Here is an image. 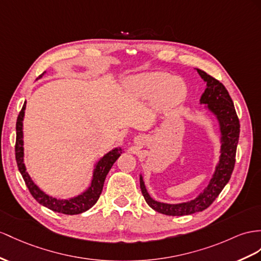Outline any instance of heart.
Returning a JSON list of instances; mask_svg holds the SVG:
<instances>
[{
  "instance_id": "1",
  "label": "heart",
  "mask_w": 261,
  "mask_h": 261,
  "mask_svg": "<svg viewBox=\"0 0 261 261\" xmlns=\"http://www.w3.org/2000/svg\"><path fill=\"white\" fill-rule=\"evenodd\" d=\"M128 88L138 99H151L162 108H169L184 98L186 87L183 80L166 72H148L129 78Z\"/></svg>"
}]
</instances>
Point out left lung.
I'll use <instances>...</instances> for the list:
<instances>
[{"label": "left lung", "mask_w": 261, "mask_h": 261, "mask_svg": "<svg viewBox=\"0 0 261 261\" xmlns=\"http://www.w3.org/2000/svg\"><path fill=\"white\" fill-rule=\"evenodd\" d=\"M197 72L206 83V89L200 98V103H206L219 121L220 132H222V154L208 186L202 194L188 203L165 204L156 202L146 192L142 176H140V188L145 202L158 213L169 216L191 215L211 206L223 191L225 185L228 183L236 162L240 123L232 100L225 86L219 80L212 77L204 70L197 69Z\"/></svg>", "instance_id": "8db88e82"}]
</instances>
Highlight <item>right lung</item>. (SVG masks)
<instances>
[{
    "mask_svg": "<svg viewBox=\"0 0 261 261\" xmlns=\"http://www.w3.org/2000/svg\"><path fill=\"white\" fill-rule=\"evenodd\" d=\"M25 107H26V102H24L22 110L19 111V115L17 117V121H16L15 159H16L18 171L22 174L24 182L26 186H28L32 196L34 197L39 204L47 207V208L61 214H66V215H76V214H80L88 211L90 207H92L97 203L98 198L100 197V194H101L102 192L106 176L108 174V172L110 171L113 163L117 161L120 154L122 153L121 148L113 149L109 153H107L102 159H100V161L96 165L95 171H93V177H92L89 189L85 193H83L82 195L70 198V199H57L55 197H51L47 194H45L44 192H42L34 183H33L30 175L28 174V172H26L25 165L23 163L24 152H23L22 129H23V118H24Z\"/></svg>",
    "mask_w": 261,
    "mask_h": 261,
    "instance_id": "right-lung-1",
    "label": "right lung"
}]
</instances>
